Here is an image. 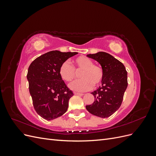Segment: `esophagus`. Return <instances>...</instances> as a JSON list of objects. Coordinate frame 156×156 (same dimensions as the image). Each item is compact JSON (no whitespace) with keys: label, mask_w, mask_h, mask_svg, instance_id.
I'll return each mask as SVG.
<instances>
[{"label":"esophagus","mask_w":156,"mask_h":156,"mask_svg":"<svg viewBox=\"0 0 156 156\" xmlns=\"http://www.w3.org/2000/svg\"><path fill=\"white\" fill-rule=\"evenodd\" d=\"M73 94H75V95H79V96H83V95H84V94L79 93V92H74Z\"/></svg>","instance_id":"1"}]
</instances>
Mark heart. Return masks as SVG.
Returning a JSON list of instances; mask_svg holds the SVG:
<instances>
[{"label":"heart","mask_w":156,"mask_h":156,"mask_svg":"<svg viewBox=\"0 0 156 156\" xmlns=\"http://www.w3.org/2000/svg\"><path fill=\"white\" fill-rule=\"evenodd\" d=\"M73 67L67 61L62 62L59 68V75L64 81L69 82L75 77V70H81L79 74L81 79L76 80L69 84V87L75 91L84 92L90 90L93 84L97 87L101 83L103 71L98 65L84 56H80L73 60Z\"/></svg>","instance_id":"b5f03b06"}]
</instances>
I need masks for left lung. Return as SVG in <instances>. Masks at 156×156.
<instances>
[{
    "label": "left lung",
    "instance_id": "left-lung-1",
    "mask_svg": "<svg viewBox=\"0 0 156 156\" xmlns=\"http://www.w3.org/2000/svg\"><path fill=\"white\" fill-rule=\"evenodd\" d=\"M88 57L100 63L103 71L101 86L92 92L95 100L86 106L92 115L101 118L111 116L120 108L127 87V73L121 62L105 52L89 54Z\"/></svg>",
    "mask_w": 156,
    "mask_h": 156
}]
</instances>
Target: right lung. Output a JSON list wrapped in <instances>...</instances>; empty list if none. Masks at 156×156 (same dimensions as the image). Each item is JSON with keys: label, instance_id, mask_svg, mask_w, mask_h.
Segmentation results:
<instances>
[{"label": "right lung", "instance_id": "obj_1", "mask_svg": "<svg viewBox=\"0 0 156 156\" xmlns=\"http://www.w3.org/2000/svg\"><path fill=\"white\" fill-rule=\"evenodd\" d=\"M77 54L52 51L36 58L29 66L27 77L33 105L37 114L47 120L55 119L68 110L73 94L58 71L61 64Z\"/></svg>", "mask_w": 156, "mask_h": 156}]
</instances>
